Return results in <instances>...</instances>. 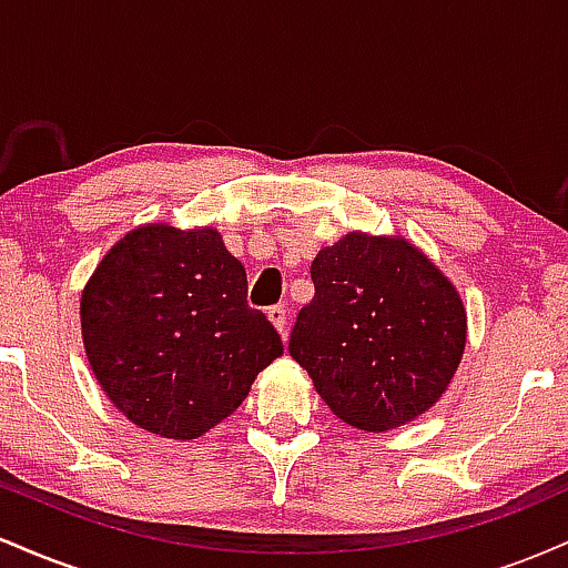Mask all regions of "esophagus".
I'll return each instance as SVG.
<instances>
[{"label": "esophagus", "instance_id": "1", "mask_svg": "<svg viewBox=\"0 0 568 568\" xmlns=\"http://www.w3.org/2000/svg\"><path fill=\"white\" fill-rule=\"evenodd\" d=\"M266 317H270L272 325L280 331V336H285V328H288V317H285V306L283 304H275L266 310Z\"/></svg>", "mask_w": 568, "mask_h": 568}]
</instances>
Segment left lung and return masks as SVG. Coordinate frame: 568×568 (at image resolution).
<instances>
[{"label":"left lung","instance_id":"obj_1","mask_svg":"<svg viewBox=\"0 0 568 568\" xmlns=\"http://www.w3.org/2000/svg\"><path fill=\"white\" fill-rule=\"evenodd\" d=\"M315 298L291 331V357L338 419L382 433L446 393L465 355L459 293L403 237L349 232L312 262Z\"/></svg>","mask_w":568,"mask_h":568}]
</instances>
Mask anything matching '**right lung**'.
Masks as SVG:
<instances>
[{
  "label": "right lung",
  "mask_w": 568,
  "mask_h": 568,
  "mask_svg": "<svg viewBox=\"0 0 568 568\" xmlns=\"http://www.w3.org/2000/svg\"><path fill=\"white\" fill-rule=\"evenodd\" d=\"M80 317L103 393L160 438L205 435L283 355L275 325L247 306L245 266L213 226L128 232L84 285Z\"/></svg>",
  "instance_id": "1"
}]
</instances>
